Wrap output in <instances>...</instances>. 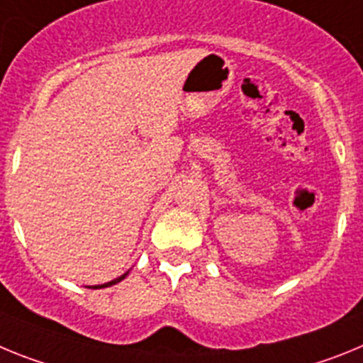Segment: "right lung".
I'll use <instances>...</instances> for the list:
<instances>
[{
	"instance_id": "obj_1",
	"label": "right lung",
	"mask_w": 363,
	"mask_h": 363,
	"mask_svg": "<svg viewBox=\"0 0 363 363\" xmlns=\"http://www.w3.org/2000/svg\"><path fill=\"white\" fill-rule=\"evenodd\" d=\"M124 277H125V274H124V276H121V277H116V279H113V281L106 283V285H99V286H93V289H104V286H111V285H115V283L122 281V279H124Z\"/></svg>"
}]
</instances>
